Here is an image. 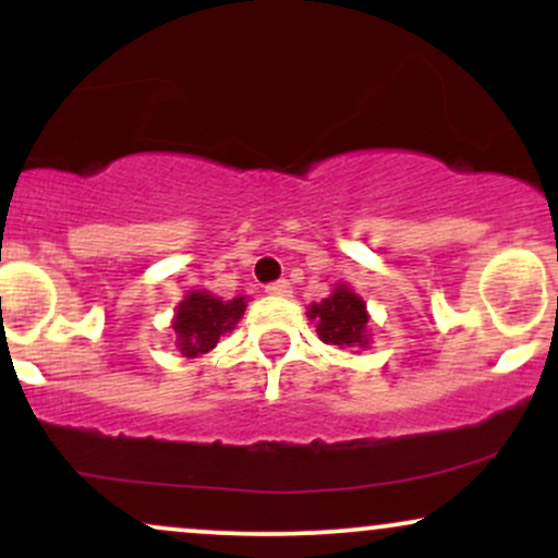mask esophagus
<instances>
[{
  "label": "esophagus",
  "mask_w": 558,
  "mask_h": 558,
  "mask_svg": "<svg viewBox=\"0 0 558 558\" xmlns=\"http://www.w3.org/2000/svg\"><path fill=\"white\" fill-rule=\"evenodd\" d=\"M270 296H291V283L288 280H278V283H270L265 288Z\"/></svg>",
  "instance_id": "obj_1"
}]
</instances>
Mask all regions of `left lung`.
<instances>
[{"label":"left lung","instance_id":"8db88e82","mask_svg":"<svg viewBox=\"0 0 558 558\" xmlns=\"http://www.w3.org/2000/svg\"><path fill=\"white\" fill-rule=\"evenodd\" d=\"M306 317L315 323L319 341L336 349H367L369 312L360 293L349 283H336L328 299L306 306Z\"/></svg>","mask_w":558,"mask_h":558}]
</instances>
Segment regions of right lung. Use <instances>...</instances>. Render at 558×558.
<instances>
[{
    "mask_svg": "<svg viewBox=\"0 0 558 558\" xmlns=\"http://www.w3.org/2000/svg\"><path fill=\"white\" fill-rule=\"evenodd\" d=\"M248 296H235L222 301L209 291H189L172 315V336H175V349L185 360H198L215 349L220 336H226L239 325L246 312Z\"/></svg>",
    "mask_w": 558,
    "mask_h": 558,
    "instance_id": "right-lung-1",
    "label": "right lung"
}]
</instances>
